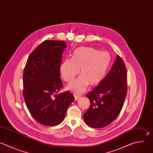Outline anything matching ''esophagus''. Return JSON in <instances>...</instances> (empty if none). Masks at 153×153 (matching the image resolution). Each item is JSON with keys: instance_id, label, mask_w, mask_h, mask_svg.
<instances>
[{"instance_id": "34e87169", "label": "esophagus", "mask_w": 153, "mask_h": 153, "mask_svg": "<svg viewBox=\"0 0 153 153\" xmlns=\"http://www.w3.org/2000/svg\"><path fill=\"white\" fill-rule=\"evenodd\" d=\"M74 96L75 100H78V99L80 98V96H79V95H78V94H74Z\"/></svg>"}]
</instances>
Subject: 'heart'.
<instances>
[{"mask_svg": "<svg viewBox=\"0 0 153 153\" xmlns=\"http://www.w3.org/2000/svg\"><path fill=\"white\" fill-rule=\"evenodd\" d=\"M111 62V56L107 51H101L91 47H81L73 52L71 59L65 60L60 71L64 81L71 82L78 74L81 75L67 86V89L76 94L85 91L90 84L94 86L105 78Z\"/></svg>", "mask_w": 153, "mask_h": 153, "instance_id": "heart-1", "label": "heart"}]
</instances>
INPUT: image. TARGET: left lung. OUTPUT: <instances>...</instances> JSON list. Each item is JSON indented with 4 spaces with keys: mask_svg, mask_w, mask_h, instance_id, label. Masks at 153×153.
I'll return each instance as SVG.
<instances>
[{
    "mask_svg": "<svg viewBox=\"0 0 153 153\" xmlns=\"http://www.w3.org/2000/svg\"><path fill=\"white\" fill-rule=\"evenodd\" d=\"M126 94V68L117 55L107 75L86 94L90 105L84 114L85 123L93 128H102L111 124L120 114Z\"/></svg>",
    "mask_w": 153,
    "mask_h": 153,
    "instance_id": "1",
    "label": "left lung"
}]
</instances>
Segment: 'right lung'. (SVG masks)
Wrapping results in <instances>:
<instances>
[{"mask_svg": "<svg viewBox=\"0 0 153 153\" xmlns=\"http://www.w3.org/2000/svg\"><path fill=\"white\" fill-rule=\"evenodd\" d=\"M66 43L47 40L29 56L23 72V96L32 116L40 124L54 126L64 120L68 108L75 100L63 87L60 78L62 57Z\"/></svg>", "mask_w": 153, "mask_h": 153, "instance_id": "obj_1", "label": "right lung"}]
</instances>
